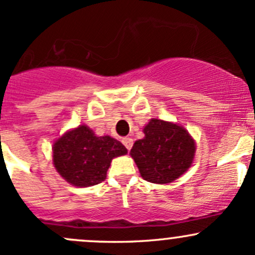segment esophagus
Returning <instances> with one entry per match:
<instances>
[{"label":"esophagus","mask_w":255,"mask_h":255,"mask_svg":"<svg viewBox=\"0 0 255 255\" xmlns=\"http://www.w3.org/2000/svg\"><path fill=\"white\" fill-rule=\"evenodd\" d=\"M122 142H123V145L127 147V150L132 149V146H133V139L132 138H123Z\"/></svg>","instance_id":"34e87169"}]
</instances>
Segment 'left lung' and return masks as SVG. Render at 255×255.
Wrapping results in <instances>:
<instances>
[{
  "label": "left lung",
  "mask_w": 255,
  "mask_h": 255,
  "mask_svg": "<svg viewBox=\"0 0 255 255\" xmlns=\"http://www.w3.org/2000/svg\"><path fill=\"white\" fill-rule=\"evenodd\" d=\"M142 132L145 136L134 142L130 150L142 179L168 184L190 168L196 144L185 128L177 123L151 119Z\"/></svg>",
  "instance_id": "8db88e82"
}]
</instances>
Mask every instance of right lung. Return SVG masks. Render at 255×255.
I'll use <instances>...</instances> for the list:
<instances>
[{"label": "right lung", "mask_w": 255, "mask_h": 255, "mask_svg": "<svg viewBox=\"0 0 255 255\" xmlns=\"http://www.w3.org/2000/svg\"><path fill=\"white\" fill-rule=\"evenodd\" d=\"M126 153L122 142L109 135L98 136L81 125L54 141L53 164L71 185L87 187L104 181L113 158Z\"/></svg>", "instance_id": "1"}]
</instances>
